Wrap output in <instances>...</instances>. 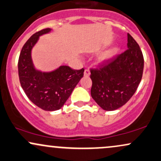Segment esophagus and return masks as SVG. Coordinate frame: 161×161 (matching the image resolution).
Returning a JSON list of instances; mask_svg holds the SVG:
<instances>
[{
	"label": "esophagus",
	"instance_id": "obj_1",
	"mask_svg": "<svg viewBox=\"0 0 161 161\" xmlns=\"http://www.w3.org/2000/svg\"><path fill=\"white\" fill-rule=\"evenodd\" d=\"M90 75V70L88 69H85L84 72V76L85 77H88Z\"/></svg>",
	"mask_w": 161,
	"mask_h": 161
}]
</instances>
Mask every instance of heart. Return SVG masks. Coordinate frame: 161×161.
I'll use <instances>...</instances> for the list:
<instances>
[{"instance_id": "1", "label": "heart", "mask_w": 161, "mask_h": 161, "mask_svg": "<svg viewBox=\"0 0 161 161\" xmlns=\"http://www.w3.org/2000/svg\"><path fill=\"white\" fill-rule=\"evenodd\" d=\"M119 49L118 46H114L110 49H107L106 52H104L103 53L100 55V61L103 62V63H106V62H109L112 61L114 58H115V56L119 54Z\"/></svg>"}]
</instances>
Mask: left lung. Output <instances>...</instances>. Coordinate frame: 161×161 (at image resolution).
<instances>
[{"label": "left lung", "instance_id": "1", "mask_svg": "<svg viewBox=\"0 0 161 161\" xmlns=\"http://www.w3.org/2000/svg\"><path fill=\"white\" fill-rule=\"evenodd\" d=\"M144 59L136 40L127 34V49L99 69H91V95L106 111L125 105L136 92L142 79Z\"/></svg>", "mask_w": 161, "mask_h": 161}]
</instances>
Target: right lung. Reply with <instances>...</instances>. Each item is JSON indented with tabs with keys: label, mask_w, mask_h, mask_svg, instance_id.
I'll return each mask as SVG.
<instances>
[{
	"label": "right lung",
	"mask_w": 161,
	"mask_h": 161,
	"mask_svg": "<svg viewBox=\"0 0 161 161\" xmlns=\"http://www.w3.org/2000/svg\"><path fill=\"white\" fill-rule=\"evenodd\" d=\"M51 31V28H46L33 34L23 46L18 63L22 89L33 103L46 111L61 109L84 75L83 68L76 70L65 65L50 72H42L35 68L31 58L33 47L40 36Z\"/></svg>",
	"instance_id": "right-lung-1"
}]
</instances>
